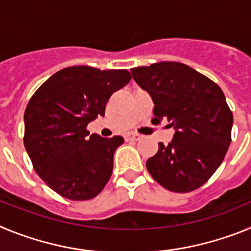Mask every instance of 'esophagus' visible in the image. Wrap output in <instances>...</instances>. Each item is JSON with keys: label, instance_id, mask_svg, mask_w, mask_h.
Wrapping results in <instances>:
<instances>
[{"label": "esophagus", "instance_id": "1", "mask_svg": "<svg viewBox=\"0 0 251 251\" xmlns=\"http://www.w3.org/2000/svg\"><path fill=\"white\" fill-rule=\"evenodd\" d=\"M124 138H126V141H138V139L141 138V136H139L138 133L129 132L124 136Z\"/></svg>", "mask_w": 251, "mask_h": 251}]
</instances>
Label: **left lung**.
<instances>
[{
    "mask_svg": "<svg viewBox=\"0 0 251 251\" xmlns=\"http://www.w3.org/2000/svg\"><path fill=\"white\" fill-rule=\"evenodd\" d=\"M151 95L154 121H168L172 141L158 143L147 161L148 172L174 192L201 187L223 163L231 142L232 113L216 83L195 69L176 61H162L130 70Z\"/></svg>",
    "mask_w": 251,
    "mask_h": 251,
    "instance_id": "obj_1",
    "label": "left lung"
}]
</instances>
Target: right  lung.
Returning a JSON list of instances; mask_svg holds the SVG:
<instances>
[{
	"label": "right lung",
	"instance_id": "obj_1",
	"mask_svg": "<svg viewBox=\"0 0 251 251\" xmlns=\"http://www.w3.org/2000/svg\"><path fill=\"white\" fill-rule=\"evenodd\" d=\"M129 80L126 69L70 66L49 77L31 97L24 115V145L36 174L60 196L90 200L109 181L123 137H88L86 127L105 114L110 95Z\"/></svg>",
	"mask_w": 251,
	"mask_h": 251
}]
</instances>
